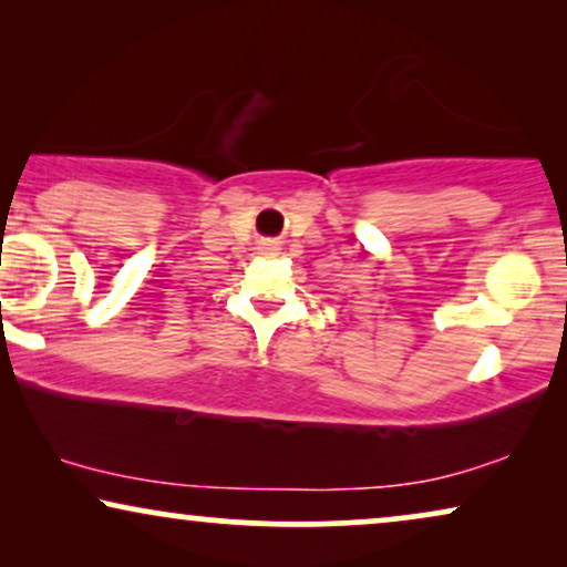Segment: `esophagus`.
<instances>
[{"mask_svg":"<svg viewBox=\"0 0 567 567\" xmlns=\"http://www.w3.org/2000/svg\"><path fill=\"white\" fill-rule=\"evenodd\" d=\"M262 250H276V247H274V243H266L262 245Z\"/></svg>","mask_w":567,"mask_h":567,"instance_id":"34e87169","label":"esophagus"}]
</instances>
